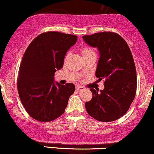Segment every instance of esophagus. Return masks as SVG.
I'll return each instance as SVG.
<instances>
[{"mask_svg":"<svg viewBox=\"0 0 154 154\" xmlns=\"http://www.w3.org/2000/svg\"><path fill=\"white\" fill-rule=\"evenodd\" d=\"M76 89H77V91H83L85 89H84V87L82 86H76Z\"/></svg>","mask_w":154,"mask_h":154,"instance_id":"obj_1","label":"esophagus"}]
</instances>
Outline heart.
Returning a JSON list of instances; mask_svg holds the SVG:
<instances>
[{"label":"heart","mask_w":154,"mask_h":154,"mask_svg":"<svg viewBox=\"0 0 154 154\" xmlns=\"http://www.w3.org/2000/svg\"><path fill=\"white\" fill-rule=\"evenodd\" d=\"M90 52H92V50L89 49V48H84L82 50V54L85 55V54H87L88 53H90Z\"/></svg>","instance_id":"1"}]
</instances>
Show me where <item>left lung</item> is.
<instances>
[{
	"label": "left lung",
	"mask_w": 154,
	"mask_h": 154,
	"mask_svg": "<svg viewBox=\"0 0 154 154\" xmlns=\"http://www.w3.org/2000/svg\"><path fill=\"white\" fill-rule=\"evenodd\" d=\"M85 43L97 48L100 59L95 75L104 79V89H90L92 99L85 103L89 115L100 122L115 121L124 116L135 97L137 72L131 52L119 35L112 32L84 35Z\"/></svg>",
	"instance_id": "1"
}]
</instances>
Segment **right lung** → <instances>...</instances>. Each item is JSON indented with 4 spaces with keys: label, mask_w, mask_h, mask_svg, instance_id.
<instances>
[{
    "label": "right lung",
    "mask_w": 154,
    "mask_h": 154,
    "mask_svg": "<svg viewBox=\"0 0 154 154\" xmlns=\"http://www.w3.org/2000/svg\"><path fill=\"white\" fill-rule=\"evenodd\" d=\"M77 40V35L47 32L27 48L19 69L17 90L25 110L35 119L50 122L65 112L75 86L54 82V75L63 67L65 54Z\"/></svg>",
    "instance_id": "obj_1"
}]
</instances>
